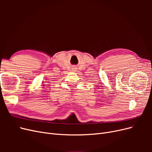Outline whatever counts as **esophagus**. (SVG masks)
<instances>
[{"instance_id":"obj_1","label":"esophagus","mask_w":152,"mask_h":152,"mask_svg":"<svg viewBox=\"0 0 152 152\" xmlns=\"http://www.w3.org/2000/svg\"><path fill=\"white\" fill-rule=\"evenodd\" d=\"M74 69H75V68H74Z\"/></svg>"}]
</instances>
